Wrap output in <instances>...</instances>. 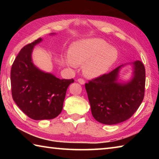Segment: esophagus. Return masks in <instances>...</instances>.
Listing matches in <instances>:
<instances>
[{
	"label": "esophagus",
	"instance_id": "obj_1",
	"mask_svg": "<svg viewBox=\"0 0 159 159\" xmlns=\"http://www.w3.org/2000/svg\"><path fill=\"white\" fill-rule=\"evenodd\" d=\"M78 82H79V83H80V84H81V85L85 84V80L83 79H78Z\"/></svg>",
	"mask_w": 159,
	"mask_h": 159
}]
</instances>
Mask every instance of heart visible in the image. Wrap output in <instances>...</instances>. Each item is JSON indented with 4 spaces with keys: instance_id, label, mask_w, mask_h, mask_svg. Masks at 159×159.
Returning <instances> with one entry per match:
<instances>
[{
    "instance_id": "1",
    "label": "heart",
    "mask_w": 159,
    "mask_h": 159,
    "mask_svg": "<svg viewBox=\"0 0 159 159\" xmlns=\"http://www.w3.org/2000/svg\"><path fill=\"white\" fill-rule=\"evenodd\" d=\"M117 58L116 48L108 45L103 39H90L74 43L66 61L72 67L85 64L83 72L85 76L96 78L105 74Z\"/></svg>"
}]
</instances>
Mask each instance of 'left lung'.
I'll list each match as a JSON object with an SVG mask.
<instances>
[{
    "label": "left lung",
    "mask_w": 159,
    "mask_h": 159,
    "mask_svg": "<svg viewBox=\"0 0 159 159\" xmlns=\"http://www.w3.org/2000/svg\"><path fill=\"white\" fill-rule=\"evenodd\" d=\"M133 64V76L128 83L117 81L121 65L85 83L91 112L98 122L106 125L123 122L140 106L144 96L146 74L141 61Z\"/></svg>",
    "instance_id": "8db88e82"
}]
</instances>
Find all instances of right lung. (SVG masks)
Returning a JSON list of instances; mask_svg holds the SVG:
<instances>
[{
    "instance_id": "add662e5",
    "label": "right lung",
    "mask_w": 159,
    "mask_h": 159,
    "mask_svg": "<svg viewBox=\"0 0 159 159\" xmlns=\"http://www.w3.org/2000/svg\"><path fill=\"white\" fill-rule=\"evenodd\" d=\"M39 38L21 48L12 64L10 80L13 100L21 111L34 120L52 119L60 114L66 90L74 79H60L45 73L31 60Z\"/></svg>"
}]
</instances>
